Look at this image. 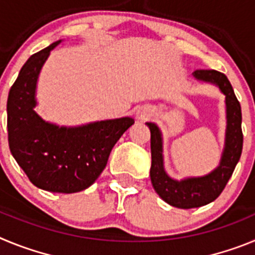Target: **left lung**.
<instances>
[{
  "label": "left lung",
  "instance_id": "obj_1",
  "mask_svg": "<svg viewBox=\"0 0 255 255\" xmlns=\"http://www.w3.org/2000/svg\"><path fill=\"white\" fill-rule=\"evenodd\" d=\"M194 76L199 80L217 84L226 96V147L220 166L207 176L182 181L172 180L163 170L161 132L154 124L148 123L150 129V180L153 188L164 202L184 209L206 206L220 197L240 159L244 140L242 130V106L234 93L233 85L227 76L216 70H195Z\"/></svg>",
  "mask_w": 255,
  "mask_h": 255
}]
</instances>
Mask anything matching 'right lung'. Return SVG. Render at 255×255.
<instances>
[{"label":"right lung","mask_w":255,"mask_h":255,"mask_svg":"<svg viewBox=\"0 0 255 255\" xmlns=\"http://www.w3.org/2000/svg\"><path fill=\"white\" fill-rule=\"evenodd\" d=\"M52 43L28 58L7 98L8 145L13 158L33 184L53 193H78L98 179L112 148L134 124L123 117L80 128H58L34 112L38 74Z\"/></svg>","instance_id":"right-lung-1"}]
</instances>
